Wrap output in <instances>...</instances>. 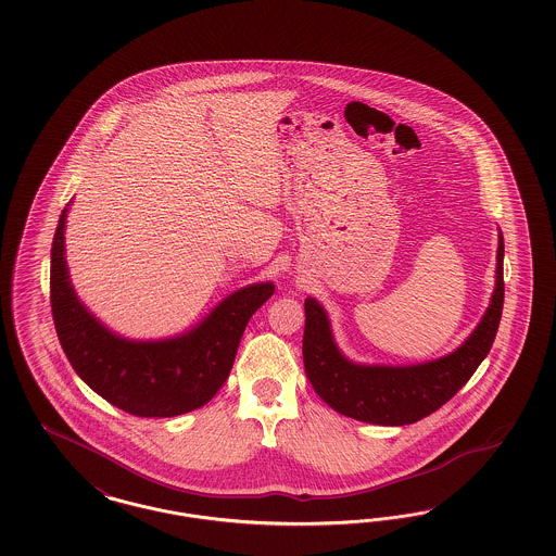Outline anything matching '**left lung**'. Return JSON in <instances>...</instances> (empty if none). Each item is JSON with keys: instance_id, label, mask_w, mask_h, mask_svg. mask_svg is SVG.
<instances>
[{"instance_id": "8db88e82", "label": "left lung", "mask_w": 556, "mask_h": 556, "mask_svg": "<svg viewBox=\"0 0 556 556\" xmlns=\"http://www.w3.org/2000/svg\"><path fill=\"white\" fill-rule=\"evenodd\" d=\"M495 289L488 312L455 353L412 367H363L334 344L320 303L307 298L303 328L305 375L326 404L354 420L405 426L421 420L455 397L488 356L504 309V236L500 235Z\"/></svg>"}]
</instances>
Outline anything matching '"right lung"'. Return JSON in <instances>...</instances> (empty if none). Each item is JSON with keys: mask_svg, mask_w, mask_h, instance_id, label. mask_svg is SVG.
<instances>
[{"mask_svg": "<svg viewBox=\"0 0 556 556\" xmlns=\"http://www.w3.org/2000/svg\"><path fill=\"white\" fill-rule=\"evenodd\" d=\"M63 210L51 249V307L68 363L105 402L140 418H170L207 404L228 379L242 332L275 293L244 287L184 337L130 342L108 332L77 300L65 263Z\"/></svg>", "mask_w": 556, "mask_h": 556, "instance_id": "1", "label": "right lung"}]
</instances>
